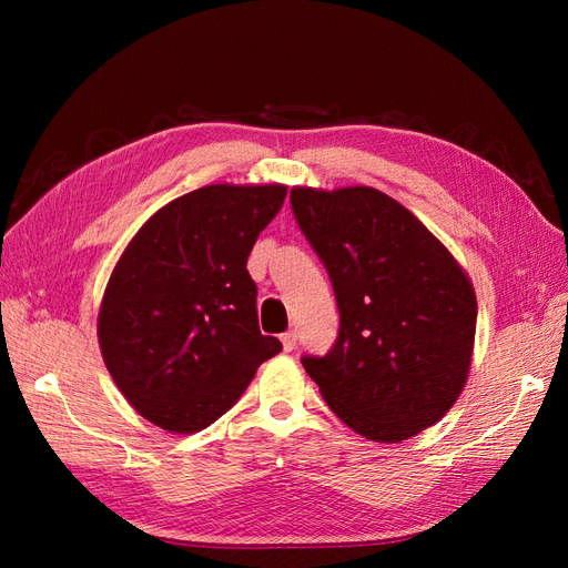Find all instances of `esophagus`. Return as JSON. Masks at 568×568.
<instances>
[{
    "label": "esophagus",
    "mask_w": 568,
    "mask_h": 568,
    "mask_svg": "<svg viewBox=\"0 0 568 568\" xmlns=\"http://www.w3.org/2000/svg\"><path fill=\"white\" fill-rule=\"evenodd\" d=\"M282 346H284V351L286 353H291L296 348V332H286V334H282Z\"/></svg>",
    "instance_id": "34e87169"
}]
</instances>
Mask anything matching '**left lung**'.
Wrapping results in <instances>:
<instances>
[{
  "mask_svg": "<svg viewBox=\"0 0 568 568\" xmlns=\"http://www.w3.org/2000/svg\"><path fill=\"white\" fill-rule=\"evenodd\" d=\"M291 209L341 313L334 348L303 357L305 372L367 440L422 434L455 405L471 369L476 291L467 270L379 189L294 186Z\"/></svg>",
  "mask_w": 568,
  "mask_h": 568,
  "instance_id": "left-lung-1",
  "label": "left lung"
}]
</instances>
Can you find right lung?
<instances>
[{
	"label": "right lung",
	"mask_w": 568,
	"mask_h": 568,
	"mask_svg": "<svg viewBox=\"0 0 568 568\" xmlns=\"http://www.w3.org/2000/svg\"><path fill=\"white\" fill-rule=\"evenodd\" d=\"M284 199L286 184L201 186L153 213L120 253L97 336L115 386L151 424L211 426L282 351L257 326L246 263Z\"/></svg>",
	"instance_id": "1"
}]
</instances>
